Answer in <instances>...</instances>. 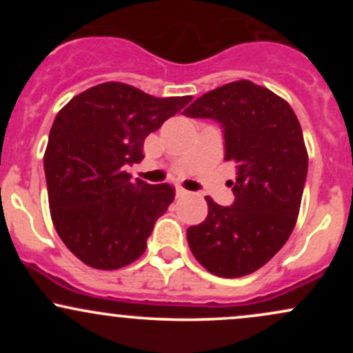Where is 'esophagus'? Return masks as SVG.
<instances>
[{"label": "esophagus", "mask_w": 353, "mask_h": 353, "mask_svg": "<svg viewBox=\"0 0 353 353\" xmlns=\"http://www.w3.org/2000/svg\"><path fill=\"white\" fill-rule=\"evenodd\" d=\"M188 194H189V190H185L182 188H176V196L177 197H184V196H188Z\"/></svg>", "instance_id": "34e87169"}]
</instances>
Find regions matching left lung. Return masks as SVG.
Returning <instances> with one entry per match:
<instances>
[{
    "instance_id": "8db88e82",
    "label": "left lung",
    "mask_w": 353,
    "mask_h": 353,
    "mask_svg": "<svg viewBox=\"0 0 353 353\" xmlns=\"http://www.w3.org/2000/svg\"><path fill=\"white\" fill-rule=\"evenodd\" d=\"M184 116L224 129L225 161L237 165L230 208L205 197L209 214L188 229L194 257L217 277L234 279L265 265L297 222L307 177L301 123L285 99L241 79L205 92Z\"/></svg>"
}]
</instances>
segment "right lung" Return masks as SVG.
Returning a JSON list of instances; mask_svg holds the SVG:
<instances>
[{
  "instance_id": "right-lung-1",
  "label": "right lung",
  "mask_w": 353,
  "mask_h": 353,
  "mask_svg": "<svg viewBox=\"0 0 353 353\" xmlns=\"http://www.w3.org/2000/svg\"><path fill=\"white\" fill-rule=\"evenodd\" d=\"M192 96L154 98L124 83L74 96L56 114L44 152L56 232L81 262L101 270L129 265L145 250L176 190L124 171L144 159V139Z\"/></svg>"
}]
</instances>
